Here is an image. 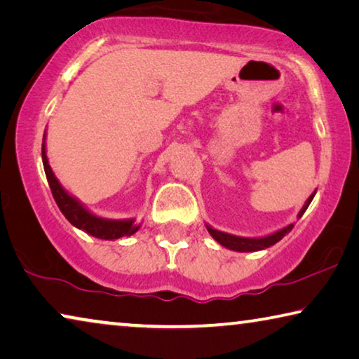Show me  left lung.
I'll return each instance as SVG.
<instances>
[{
  "mask_svg": "<svg viewBox=\"0 0 359 359\" xmlns=\"http://www.w3.org/2000/svg\"><path fill=\"white\" fill-rule=\"evenodd\" d=\"M315 193H316V190L313 191L309 200L305 201L304 208L300 209L297 217H302L306 208L310 206V203L313 200V196H315ZM292 226L294 225L291 224V225L284 226V229H281V230L271 233V235H266V236H262V238H244V236H236V235H230V233L215 230V229H212V226L206 224L208 231L210 233V236H212L215 241L222 244L224 248L231 249V251H236V252H255V251H262V249L270 248V246H273V244H276L278 241H281L283 238L292 230Z\"/></svg>",
  "mask_w": 359,
  "mask_h": 359,
  "instance_id": "1",
  "label": "left lung"
}]
</instances>
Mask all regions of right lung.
I'll use <instances>...</instances> for the list:
<instances>
[{"instance_id":"right-lung-1","label":"right lung","mask_w":359,"mask_h":359,"mask_svg":"<svg viewBox=\"0 0 359 359\" xmlns=\"http://www.w3.org/2000/svg\"><path fill=\"white\" fill-rule=\"evenodd\" d=\"M41 155H43L44 172H46V177L49 182L50 191H53L54 200L57 203V206H59V209L62 210V214L65 215L67 220L70 222L73 226L86 231L90 236L99 238V240H108V241L118 240V238H123V236H130L140 229V224H135V219L99 217V215L90 212V210L84 206L78 198L70 195V193L62 187L59 179L55 177V174L49 166L48 155H46V133H44V139H43Z\"/></svg>"}]
</instances>
